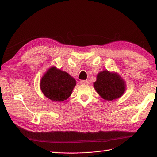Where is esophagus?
I'll use <instances>...</instances> for the list:
<instances>
[{"mask_svg": "<svg viewBox=\"0 0 157 157\" xmlns=\"http://www.w3.org/2000/svg\"><path fill=\"white\" fill-rule=\"evenodd\" d=\"M80 84H86V85H88V84H89V82L88 80H82L80 82Z\"/></svg>", "mask_w": 157, "mask_h": 157, "instance_id": "34e87169", "label": "esophagus"}]
</instances>
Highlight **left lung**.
Instances as JSON below:
<instances>
[{"label": "left lung", "mask_w": 157, "mask_h": 157, "mask_svg": "<svg viewBox=\"0 0 157 157\" xmlns=\"http://www.w3.org/2000/svg\"><path fill=\"white\" fill-rule=\"evenodd\" d=\"M94 88L102 98L111 101L124 94L126 84L124 79L117 72L103 70L97 74Z\"/></svg>", "instance_id": "8db88e82"}]
</instances>
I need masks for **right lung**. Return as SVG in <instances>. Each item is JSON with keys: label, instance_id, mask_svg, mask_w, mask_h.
<instances>
[{"label": "right lung", "instance_id": "right-lung-1", "mask_svg": "<svg viewBox=\"0 0 157 157\" xmlns=\"http://www.w3.org/2000/svg\"><path fill=\"white\" fill-rule=\"evenodd\" d=\"M76 85L75 79L68 73L52 66L42 75L40 86L46 98L62 102L71 96Z\"/></svg>", "mask_w": 157, "mask_h": 157}]
</instances>
